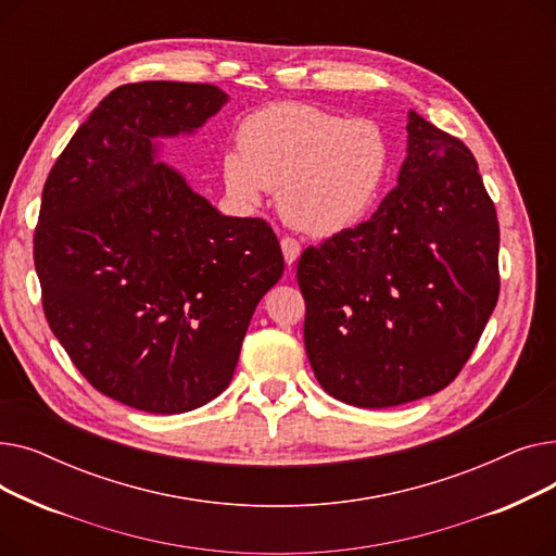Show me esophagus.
<instances>
[{"instance_id":"34e87169","label":"esophagus","mask_w":556,"mask_h":556,"mask_svg":"<svg viewBox=\"0 0 556 556\" xmlns=\"http://www.w3.org/2000/svg\"><path fill=\"white\" fill-rule=\"evenodd\" d=\"M281 252H283V261L288 263V266H295V261L300 258L302 248H300V243L295 239L286 237V239H281Z\"/></svg>"}]
</instances>
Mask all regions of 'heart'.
I'll return each mask as SVG.
<instances>
[{
    "instance_id": "obj_1",
    "label": "heart",
    "mask_w": 556,
    "mask_h": 556,
    "mask_svg": "<svg viewBox=\"0 0 556 556\" xmlns=\"http://www.w3.org/2000/svg\"><path fill=\"white\" fill-rule=\"evenodd\" d=\"M241 153L223 157V182L239 207L277 191L281 218L306 237L327 239L356 225L381 189L390 149L371 119L308 103H273L245 116Z\"/></svg>"
}]
</instances>
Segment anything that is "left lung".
I'll return each mask as SVG.
<instances>
[{"label": "left lung", "mask_w": 556, "mask_h": 556, "mask_svg": "<svg viewBox=\"0 0 556 556\" xmlns=\"http://www.w3.org/2000/svg\"><path fill=\"white\" fill-rule=\"evenodd\" d=\"M405 130L407 155L381 207L298 263L313 374L356 407L444 390L501 290V229L476 157L415 110Z\"/></svg>", "instance_id": "8db88e82"}]
</instances>
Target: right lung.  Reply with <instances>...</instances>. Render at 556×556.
Here are the masks:
<instances>
[{
  "label": "right lung",
  "instance_id": "obj_1",
  "mask_svg": "<svg viewBox=\"0 0 556 556\" xmlns=\"http://www.w3.org/2000/svg\"><path fill=\"white\" fill-rule=\"evenodd\" d=\"M229 101L216 85L112 90L53 164L34 239L47 323L105 396L180 415L231 381L283 256L261 218L223 216L160 162Z\"/></svg>",
  "mask_w": 556,
  "mask_h": 556
}]
</instances>
